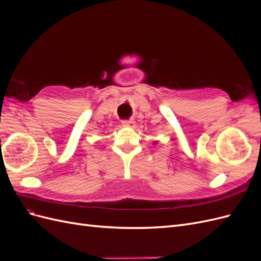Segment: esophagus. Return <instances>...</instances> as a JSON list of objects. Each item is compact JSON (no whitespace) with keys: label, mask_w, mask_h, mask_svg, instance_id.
<instances>
[{"label":"esophagus","mask_w":261,"mask_h":261,"mask_svg":"<svg viewBox=\"0 0 261 261\" xmlns=\"http://www.w3.org/2000/svg\"><path fill=\"white\" fill-rule=\"evenodd\" d=\"M122 124H123V126H125V127H134V126H135V121L124 120V121H122Z\"/></svg>","instance_id":"1"}]
</instances>
